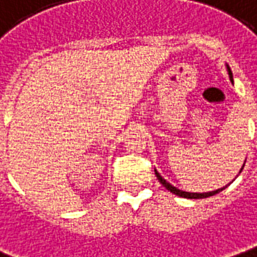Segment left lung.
<instances>
[{
  "mask_svg": "<svg viewBox=\"0 0 257 257\" xmlns=\"http://www.w3.org/2000/svg\"><path fill=\"white\" fill-rule=\"evenodd\" d=\"M228 74H229V78L232 80V71L231 69L228 67ZM243 166H245V163H243ZM243 166H242V169H240V172L243 170ZM239 172V173H240ZM155 174H156V177H158V180L162 183V186L163 187H166L170 193H173V194L179 195V197H184V198H194V200H198V198H207V197H211V195H215L218 194V193H221L222 190H225L226 188V186L222 188H218V190H215V191H209V193H188V191H183V190H179L177 187H174V186H172L170 183H167L160 174H159L156 170H155Z\"/></svg>",
  "mask_w": 257,
  "mask_h": 257,
  "instance_id": "8db88e82",
  "label": "left lung"
}]
</instances>
